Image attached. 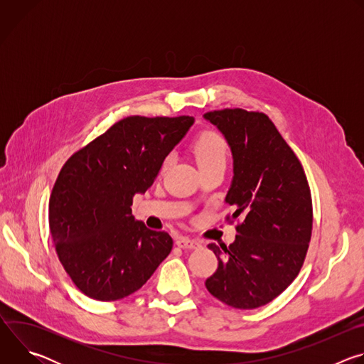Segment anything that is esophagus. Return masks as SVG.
Instances as JSON below:
<instances>
[{
    "instance_id": "1",
    "label": "esophagus",
    "mask_w": 364,
    "mask_h": 364,
    "mask_svg": "<svg viewBox=\"0 0 364 364\" xmlns=\"http://www.w3.org/2000/svg\"><path fill=\"white\" fill-rule=\"evenodd\" d=\"M176 243H177V246L178 247H181V249H197V247H200L201 245H200V242H197V240H194V239H190V237H178L177 240H176Z\"/></svg>"
}]
</instances>
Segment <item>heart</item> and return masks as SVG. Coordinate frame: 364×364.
<instances>
[{
	"instance_id": "1",
	"label": "heart",
	"mask_w": 364,
	"mask_h": 364,
	"mask_svg": "<svg viewBox=\"0 0 364 364\" xmlns=\"http://www.w3.org/2000/svg\"><path fill=\"white\" fill-rule=\"evenodd\" d=\"M196 160L200 166L213 163H226L229 155V145L225 136L216 131H204L198 134L193 142ZM170 159L164 160V168L168 166Z\"/></svg>"
}]
</instances>
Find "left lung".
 Listing matches in <instances>:
<instances>
[{
  "label": "left lung",
  "mask_w": 364,
  "mask_h": 364,
  "mask_svg": "<svg viewBox=\"0 0 364 364\" xmlns=\"http://www.w3.org/2000/svg\"><path fill=\"white\" fill-rule=\"evenodd\" d=\"M226 136L233 154V181L226 203L237 222L232 245L210 243L216 272L205 288L239 308L262 306L299 274L313 232V200L294 151L264 112L226 108L205 112Z\"/></svg>",
  "instance_id": "1"
}]
</instances>
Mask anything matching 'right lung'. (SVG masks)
I'll return each instance as SVG.
<instances>
[{"instance_id":"obj_1","label":"right lung","mask_w":364,"mask_h":364,"mask_svg":"<svg viewBox=\"0 0 364 364\" xmlns=\"http://www.w3.org/2000/svg\"><path fill=\"white\" fill-rule=\"evenodd\" d=\"M193 122L186 115L127 117L62 167L48 201V228L60 264L89 298L131 295L171 252V236L135 222L131 205Z\"/></svg>"}]
</instances>
